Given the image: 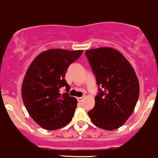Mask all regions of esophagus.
Wrapping results in <instances>:
<instances>
[{
	"label": "esophagus",
	"mask_w": 158,
	"mask_h": 158,
	"mask_svg": "<svg viewBox=\"0 0 158 158\" xmlns=\"http://www.w3.org/2000/svg\"><path fill=\"white\" fill-rule=\"evenodd\" d=\"M82 100H83V98H77L78 102H82Z\"/></svg>",
	"instance_id": "obj_1"
}]
</instances>
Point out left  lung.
Segmentation results:
<instances>
[{"label":"left lung","mask_w":158,"mask_h":158,"mask_svg":"<svg viewBox=\"0 0 158 158\" xmlns=\"http://www.w3.org/2000/svg\"><path fill=\"white\" fill-rule=\"evenodd\" d=\"M85 55L98 85L95 105L88 116L102 129H118L133 113L139 95L134 69L122 54L112 48L87 50Z\"/></svg>","instance_id":"left-lung-1"}]
</instances>
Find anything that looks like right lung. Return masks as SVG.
Instances as JSON below:
<instances>
[{"label":"right lung","instance_id":"right-lung-1","mask_svg":"<svg viewBox=\"0 0 158 158\" xmlns=\"http://www.w3.org/2000/svg\"><path fill=\"white\" fill-rule=\"evenodd\" d=\"M82 50L52 48L43 52L29 66L22 86V97L29 115L43 129H59L68 124L74 115L77 100L69 95L70 85L64 79L70 64ZM66 87L67 93L60 88Z\"/></svg>","mask_w":158,"mask_h":158}]
</instances>
